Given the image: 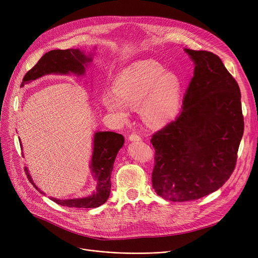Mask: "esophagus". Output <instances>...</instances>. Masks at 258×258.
<instances>
[{
  "label": "esophagus",
  "mask_w": 258,
  "mask_h": 258,
  "mask_svg": "<svg viewBox=\"0 0 258 258\" xmlns=\"http://www.w3.org/2000/svg\"><path fill=\"white\" fill-rule=\"evenodd\" d=\"M128 139H130L131 141H139V140H141V137L139 136L138 134H136V133H132V134L130 135Z\"/></svg>",
  "instance_id": "obj_1"
}]
</instances>
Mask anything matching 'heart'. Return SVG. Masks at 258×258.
Masks as SVG:
<instances>
[{"label":"heart","mask_w":258,"mask_h":258,"mask_svg":"<svg viewBox=\"0 0 258 258\" xmlns=\"http://www.w3.org/2000/svg\"><path fill=\"white\" fill-rule=\"evenodd\" d=\"M165 71L155 59L130 64L116 76L114 93L102 95V104L122 119L127 117V106L141 104V114L147 124L161 126L167 123L178 111L181 80L177 74Z\"/></svg>","instance_id":"b5f03b06"}]
</instances>
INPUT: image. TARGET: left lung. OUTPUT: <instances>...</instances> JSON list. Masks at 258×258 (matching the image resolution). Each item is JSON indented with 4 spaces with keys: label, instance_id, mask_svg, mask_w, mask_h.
Returning <instances> with one entry per match:
<instances>
[{
    "label": "left lung",
    "instance_id": "8db88e82",
    "mask_svg": "<svg viewBox=\"0 0 258 258\" xmlns=\"http://www.w3.org/2000/svg\"><path fill=\"white\" fill-rule=\"evenodd\" d=\"M185 51L196 67L183 110L151 139L153 188L172 202L201 199L228 181L245 126L239 87L222 59L209 51Z\"/></svg>",
    "mask_w": 258,
    "mask_h": 258
}]
</instances>
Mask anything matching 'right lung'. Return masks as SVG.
Here are the masks:
<instances>
[{
    "instance_id": "add662e5",
    "label": "right lung",
    "mask_w": 258,
    "mask_h": 258,
    "mask_svg": "<svg viewBox=\"0 0 258 258\" xmlns=\"http://www.w3.org/2000/svg\"><path fill=\"white\" fill-rule=\"evenodd\" d=\"M91 61V57H87L78 49L52 50L42 56L37 63L27 72L23 78L22 86L25 83L39 78L46 74H68L85 73V63ZM124 137L114 132H97L94 136V148L92 156L91 168L97 181V189L92 196L83 199L57 200L51 198L58 205L71 208H96L107 201L111 192V173L114 162L120 148L123 146ZM25 172L30 183L37 189L33 183L28 169L25 167ZM43 194L42 191H39Z\"/></svg>"
}]
</instances>
